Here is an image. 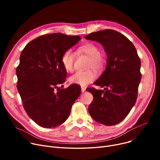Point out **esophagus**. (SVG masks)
Masks as SVG:
<instances>
[{
    "mask_svg": "<svg viewBox=\"0 0 160 160\" xmlns=\"http://www.w3.org/2000/svg\"><path fill=\"white\" fill-rule=\"evenodd\" d=\"M81 91H82V93H83V92L86 91V88H83V87H81Z\"/></svg>",
    "mask_w": 160,
    "mask_h": 160,
    "instance_id": "34e87169",
    "label": "esophagus"
}]
</instances>
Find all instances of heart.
I'll list each match as a JSON object with an SVG mask.
<instances>
[{"instance_id":"b5f03b06","label":"heart","mask_w":160,"mask_h":160,"mask_svg":"<svg viewBox=\"0 0 160 160\" xmlns=\"http://www.w3.org/2000/svg\"><path fill=\"white\" fill-rule=\"evenodd\" d=\"M80 53L84 54L89 57L87 68H92L96 71L102 70L107 63V56L104 52L100 51L97 45L93 43H87L78 48ZM75 55L71 49H67L63 52L61 62L64 69L68 72L73 69ZM95 78V73L91 70L86 71H78L69 78L71 83H77L85 86L93 82Z\"/></svg>"}]
</instances>
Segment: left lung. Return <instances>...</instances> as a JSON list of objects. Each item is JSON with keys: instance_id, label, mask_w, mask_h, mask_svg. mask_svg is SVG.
<instances>
[{"instance_id": "1", "label": "left lung", "mask_w": 160, "mask_h": 160, "mask_svg": "<svg viewBox=\"0 0 160 160\" xmlns=\"http://www.w3.org/2000/svg\"><path fill=\"white\" fill-rule=\"evenodd\" d=\"M85 38L98 42L107 54L106 70L94 82L104 89H87L93 95L89 113L99 123L117 124L128 115L136 102L141 79L140 59L132 42L113 30L91 33Z\"/></svg>"}]
</instances>
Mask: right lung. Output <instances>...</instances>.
<instances>
[{"mask_svg":"<svg viewBox=\"0 0 160 160\" xmlns=\"http://www.w3.org/2000/svg\"><path fill=\"white\" fill-rule=\"evenodd\" d=\"M80 39L61 33L43 35L31 41L21 54L17 88L24 110L42 127L54 128L64 122L81 93L74 83L66 89L58 88L67 76L62 56Z\"/></svg>","mask_w":160,"mask_h":160,"instance_id":"1","label":"right lung"}]
</instances>
